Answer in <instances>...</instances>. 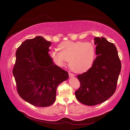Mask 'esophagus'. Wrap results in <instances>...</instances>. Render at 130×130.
Masks as SVG:
<instances>
[{"label":"esophagus","mask_w":130,"mask_h":130,"mask_svg":"<svg viewBox=\"0 0 130 130\" xmlns=\"http://www.w3.org/2000/svg\"><path fill=\"white\" fill-rule=\"evenodd\" d=\"M69 75L70 78H73V77L75 76V75H74V74L71 73H69Z\"/></svg>","instance_id":"1"}]
</instances>
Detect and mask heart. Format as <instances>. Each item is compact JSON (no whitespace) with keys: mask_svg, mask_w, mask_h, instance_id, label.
Listing matches in <instances>:
<instances>
[{"mask_svg":"<svg viewBox=\"0 0 130 130\" xmlns=\"http://www.w3.org/2000/svg\"><path fill=\"white\" fill-rule=\"evenodd\" d=\"M60 51L54 50L51 57L57 65L63 67L69 61V67L75 73L86 71L92 67L95 55V48L92 43L80 41H65L59 46Z\"/></svg>","mask_w":130,"mask_h":130,"instance_id":"obj_1","label":"heart"}]
</instances>
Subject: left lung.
Returning a JSON list of instances; mask_svg holds the SVG:
<instances>
[{
  "label": "left lung",
  "mask_w": 130,
  "mask_h": 130,
  "mask_svg": "<svg viewBox=\"0 0 130 130\" xmlns=\"http://www.w3.org/2000/svg\"><path fill=\"white\" fill-rule=\"evenodd\" d=\"M96 57L87 72L77 76L80 87L76 98L87 106L103 103L113 94L121 69V63L113 43L104 37L94 38Z\"/></svg>",
  "instance_id": "8db88e82"
}]
</instances>
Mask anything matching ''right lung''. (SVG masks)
Segmentation results:
<instances>
[{
    "label": "right lung",
    "instance_id": "1",
    "mask_svg": "<svg viewBox=\"0 0 130 130\" xmlns=\"http://www.w3.org/2000/svg\"><path fill=\"white\" fill-rule=\"evenodd\" d=\"M51 42L42 36L24 41L16 51L13 74L21 97L36 107H48L56 100L58 85L69 78L50 56Z\"/></svg>",
    "mask_w": 130,
    "mask_h": 130
}]
</instances>
